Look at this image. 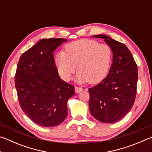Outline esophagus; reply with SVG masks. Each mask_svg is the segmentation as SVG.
Wrapping results in <instances>:
<instances>
[{"label":"esophagus","mask_w":152,"mask_h":152,"mask_svg":"<svg viewBox=\"0 0 152 152\" xmlns=\"http://www.w3.org/2000/svg\"><path fill=\"white\" fill-rule=\"evenodd\" d=\"M74 89H75L76 93H80V92H82V88H80V87L75 86V88H74Z\"/></svg>","instance_id":"1"}]
</instances>
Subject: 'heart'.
Wrapping results in <instances>:
<instances>
[{"mask_svg": "<svg viewBox=\"0 0 152 152\" xmlns=\"http://www.w3.org/2000/svg\"><path fill=\"white\" fill-rule=\"evenodd\" d=\"M112 60V50L108 45L96 40L83 39L68 44L65 52L55 56V64L62 80L69 81L77 68L75 78L78 83L89 81L98 84L108 74Z\"/></svg>", "mask_w": 152, "mask_h": 152, "instance_id": "obj_1", "label": "heart"}]
</instances>
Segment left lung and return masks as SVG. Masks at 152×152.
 Instances as JSON below:
<instances>
[{
	"label": "left lung",
	"mask_w": 152,
	"mask_h": 152,
	"mask_svg": "<svg viewBox=\"0 0 152 152\" xmlns=\"http://www.w3.org/2000/svg\"><path fill=\"white\" fill-rule=\"evenodd\" d=\"M102 38L113 52L109 73L100 84L88 89L91 114L103 123L122 119L130 111L136 96L138 72L136 62L128 47L104 34Z\"/></svg>",
	"instance_id": "8db88e82"
}]
</instances>
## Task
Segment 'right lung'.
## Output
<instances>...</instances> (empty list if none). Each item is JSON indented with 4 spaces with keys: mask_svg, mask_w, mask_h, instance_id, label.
Instances as JSON below:
<instances>
[{
    "mask_svg": "<svg viewBox=\"0 0 152 152\" xmlns=\"http://www.w3.org/2000/svg\"><path fill=\"white\" fill-rule=\"evenodd\" d=\"M63 38L42 39L21 55L15 74V87L23 111L43 127L59 125L68 114V99L74 87L60 79L53 52L66 42Z\"/></svg>",
    "mask_w": 152,
    "mask_h": 152,
    "instance_id": "add662e5",
    "label": "right lung"
}]
</instances>
